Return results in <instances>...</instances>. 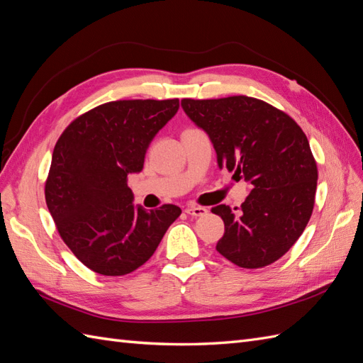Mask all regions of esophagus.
Masks as SVG:
<instances>
[{
    "instance_id": "obj_1",
    "label": "esophagus",
    "mask_w": 363,
    "mask_h": 363,
    "mask_svg": "<svg viewBox=\"0 0 363 363\" xmlns=\"http://www.w3.org/2000/svg\"><path fill=\"white\" fill-rule=\"evenodd\" d=\"M208 210L206 207H201V206H191L185 208V213L190 215V216H195V218H201V216H206Z\"/></svg>"
}]
</instances>
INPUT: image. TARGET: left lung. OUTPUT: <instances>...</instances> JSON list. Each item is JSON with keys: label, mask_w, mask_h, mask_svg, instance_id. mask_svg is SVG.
<instances>
[{"label": "left lung", "mask_w": 363, "mask_h": 363, "mask_svg": "<svg viewBox=\"0 0 363 363\" xmlns=\"http://www.w3.org/2000/svg\"><path fill=\"white\" fill-rule=\"evenodd\" d=\"M181 105L208 134L218 165L252 185L238 213L225 204L212 208L224 221L216 250L244 269L272 264L313 215L318 172L306 134L291 116L255 97L182 99Z\"/></svg>", "instance_id": "1"}]
</instances>
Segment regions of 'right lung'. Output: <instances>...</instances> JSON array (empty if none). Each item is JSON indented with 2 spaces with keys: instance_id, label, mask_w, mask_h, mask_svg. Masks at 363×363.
Masks as SVG:
<instances>
[{
  "instance_id": "right-lung-1",
  "label": "right lung",
  "mask_w": 363,
  "mask_h": 363,
  "mask_svg": "<svg viewBox=\"0 0 363 363\" xmlns=\"http://www.w3.org/2000/svg\"><path fill=\"white\" fill-rule=\"evenodd\" d=\"M178 108L179 99L114 100L79 116L58 138L46 204L66 246L91 271L106 277L136 271L182 213L173 204L136 208L126 184Z\"/></svg>"
}]
</instances>
